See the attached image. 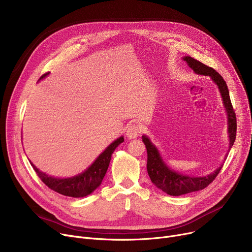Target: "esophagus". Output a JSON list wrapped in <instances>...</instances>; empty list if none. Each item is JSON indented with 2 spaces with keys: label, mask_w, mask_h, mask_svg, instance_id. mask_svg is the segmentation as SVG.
I'll use <instances>...</instances> for the list:
<instances>
[{
  "label": "esophagus",
  "mask_w": 252,
  "mask_h": 252,
  "mask_svg": "<svg viewBox=\"0 0 252 252\" xmlns=\"http://www.w3.org/2000/svg\"><path fill=\"white\" fill-rule=\"evenodd\" d=\"M140 132H141V128L138 125H130L126 128V135L128 139H135L140 135Z\"/></svg>",
  "instance_id": "34e87169"
}]
</instances>
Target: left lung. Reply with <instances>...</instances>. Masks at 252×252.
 Instances as JSON below:
<instances>
[{
    "instance_id": "8db88e82",
    "label": "left lung",
    "mask_w": 252,
    "mask_h": 252,
    "mask_svg": "<svg viewBox=\"0 0 252 252\" xmlns=\"http://www.w3.org/2000/svg\"><path fill=\"white\" fill-rule=\"evenodd\" d=\"M183 60L188 63V64L193 70L194 73L198 75L210 76L212 80L217 84L218 88H219L221 96L223 98V103L225 105V108L227 110V115H228V131H229V141H230L229 150H230L236 139L237 121H236L235 111H234L231 103L229 90H228L226 82L224 81L223 77L219 73L216 72L213 68H211V66H208L205 63H200L190 57H184ZM143 142L147 149V154H148L147 171L151 178V181H152L158 189H160L162 191L166 192L167 194L177 196V195L204 189L209 186V184H211L214 181V179L217 177L218 174H219L220 170L223 167V165H221L219 168L216 169L213 173L204 177H193L189 175H182L170 169L169 167L164 163V161L162 160V157L160 156V153L158 152L157 148L151 143L148 137L143 136Z\"/></svg>"
}]
</instances>
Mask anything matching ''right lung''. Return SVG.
Wrapping results in <instances>:
<instances>
[{
    "mask_svg": "<svg viewBox=\"0 0 252 252\" xmlns=\"http://www.w3.org/2000/svg\"><path fill=\"white\" fill-rule=\"evenodd\" d=\"M46 75H48V73L42 75L40 79L44 78ZM124 141V137L115 140L97 157V159L93 162V164L88 169H86L79 175L69 178H57L48 176L47 174L39 171L31 162L30 164L32 165L33 169H34L41 181L50 189L66 196L83 197L92 193L101 184L108 169L112 153L114 152L116 147L122 144Z\"/></svg>",
    "mask_w": 252,
    "mask_h": 252,
    "instance_id": "add662e5",
    "label": "right lung"
}]
</instances>
